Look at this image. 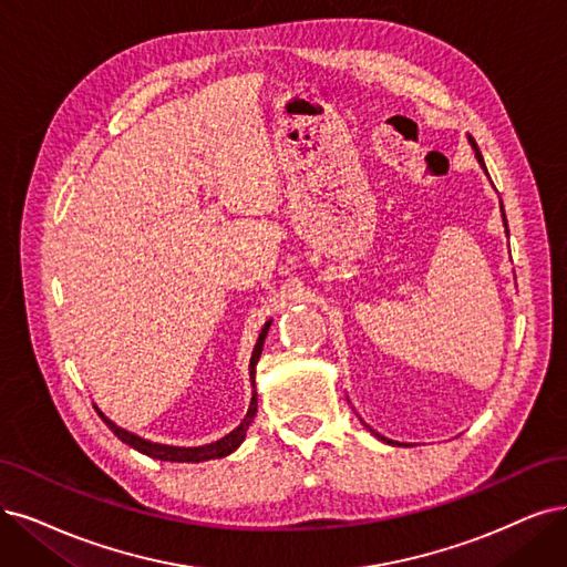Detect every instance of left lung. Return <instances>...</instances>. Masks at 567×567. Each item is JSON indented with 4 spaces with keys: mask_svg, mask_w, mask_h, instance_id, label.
I'll list each match as a JSON object with an SVG mask.
<instances>
[{
    "mask_svg": "<svg viewBox=\"0 0 567 567\" xmlns=\"http://www.w3.org/2000/svg\"><path fill=\"white\" fill-rule=\"evenodd\" d=\"M472 146H474V152H476V158H478V163H481V165H484V171H486V163H484V156H481V152H478V146H476V142H474V140H472ZM502 217H505V209H502ZM505 221H507V219H505ZM507 234H509V230H507ZM369 430H371V427H369ZM371 432H373V430H371ZM373 434H375V436H379V439H383V442H385V436H381L379 432H373ZM388 444H392V442H388Z\"/></svg>",
    "mask_w": 567,
    "mask_h": 567,
    "instance_id": "obj_1",
    "label": "left lung"
}]
</instances>
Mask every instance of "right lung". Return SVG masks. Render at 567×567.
Returning a JSON list of instances; mask_svg holds the SVG:
<instances>
[{
    "mask_svg": "<svg viewBox=\"0 0 567 567\" xmlns=\"http://www.w3.org/2000/svg\"><path fill=\"white\" fill-rule=\"evenodd\" d=\"M268 327H270V322L264 324V329H261V333H259V341H257V346H255V352H251V362H249V375H251V381H255V367H257V362H259V358H261L264 339H266V333H268ZM255 415H257V394H251V402H249V411H247V415H245V421H243L234 432L221 436L219 442H215V444L196 446V449H182V446H165V444H152V442H146V439H142V436H137V434H131V432L121 430L118 425H114L112 421H107V417H104V415L100 413L102 421L107 423V427L121 439L123 444H128V446H133L135 451L144 453V455H150V457H156V460H171V463H205V460H215V457H224V455H228V453H234V451L243 444L245 432H247V427H249V423H251V417H255Z\"/></svg>",
    "mask_w": 567,
    "mask_h": 567,
    "instance_id": "1",
    "label": "right lung"
}]
</instances>
